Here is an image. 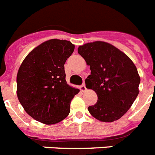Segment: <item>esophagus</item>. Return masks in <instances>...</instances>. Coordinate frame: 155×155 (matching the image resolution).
<instances>
[{
    "label": "esophagus",
    "instance_id": "obj_1",
    "mask_svg": "<svg viewBox=\"0 0 155 155\" xmlns=\"http://www.w3.org/2000/svg\"><path fill=\"white\" fill-rule=\"evenodd\" d=\"M80 90L81 91H83V92H84V91H87V88H86V87H85L84 84H82L81 86Z\"/></svg>",
    "mask_w": 155,
    "mask_h": 155
}]
</instances>
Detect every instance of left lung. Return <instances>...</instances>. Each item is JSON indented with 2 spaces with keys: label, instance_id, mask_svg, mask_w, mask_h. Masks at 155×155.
Wrapping results in <instances>:
<instances>
[{
  "label": "left lung",
  "instance_id": "8db88e82",
  "mask_svg": "<svg viewBox=\"0 0 155 155\" xmlns=\"http://www.w3.org/2000/svg\"><path fill=\"white\" fill-rule=\"evenodd\" d=\"M78 52L90 66L86 87L97 95V103L88 107L90 114L102 122L120 119L139 93L140 78L134 64L124 52L107 42L85 44Z\"/></svg>",
  "mask_w": 155,
  "mask_h": 155
}]
</instances>
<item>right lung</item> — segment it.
Returning a JSON list of instances; mask_svg holds the SVG:
<instances>
[{
	"label": "right lung",
	"instance_id": "obj_1",
	"mask_svg": "<svg viewBox=\"0 0 155 155\" xmlns=\"http://www.w3.org/2000/svg\"><path fill=\"white\" fill-rule=\"evenodd\" d=\"M74 50L65 40L51 39L33 49L17 75V95L25 111L45 124H57L70 113V104L80 91L65 80L64 64Z\"/></svg>",
	"mask_w": 155,
	"mask_h": 155
}]
</instances>
